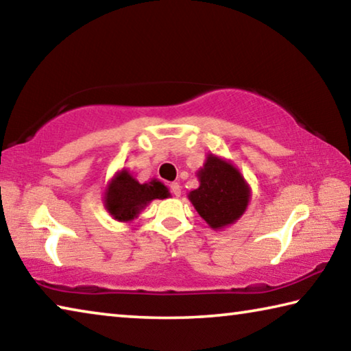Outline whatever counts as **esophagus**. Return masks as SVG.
Wrapping results in <instances>:
<instances>
[{
    "label": "esophagus",
    "instance_id": "esophagus-1",
    "mask_svg": "<svg viewBox=\"0 0 351 351\" xmlns=\"http://www.w3.org/2000/svg\"><path fill=\"white\" fill-rule=\"evenodd\" d=\"M169 187H170V192L175 195V197H180L181 195V186L178 182H170L169 184Z\"/></svg>",
    "mask_w": 351,
    "mask_h": 351
}]
</instances>
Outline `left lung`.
<instances>
[{
    "label": "left lung",
    "instance_id": "obj_1",
    "mask_svg": "<svg viewBox=\"0 0 351 351\" xmlns=\"http://www.w3.org/2000/svg\"><path fill=\"white\" fill-rule=\"evenodd\" d=\"M199 187L189 193L195 209L213 229L239 219L246 210L249 189L234 165L210 154L201 169Z\"/></svg>",
    "mask_w": 351,
    "mask_h": 351
}]
</instances>
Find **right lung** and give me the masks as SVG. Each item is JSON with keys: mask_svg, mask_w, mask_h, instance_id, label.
Returning <instances> with one entry per match:
<instances>
[{"mask_svg": "<svg viewBox=\"0 0 351 351\" xmlns=\"http://www.w3.org/2000/svg\"><path fill=\"white\" fill-rule=\"evenodd\" d=\"M105 207L119 221H128L156 198H167L169 190L159 181L139 184L127 170H122L106 190Z\"/></svg>", "mask_w": 351, "mask_h": 351, "instance_id": "right-lung-1", "label": "right lung"}]
</instances>
